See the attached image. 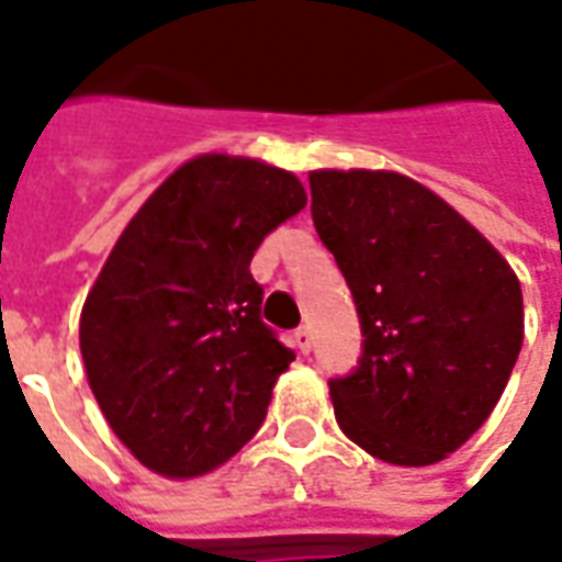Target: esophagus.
I'll return each instance as SVG.
<instances>
[{
  "mask_svg": "<svg viewBox=\"0 0 562 562\" xmlns=\"http://www.w3.org/2000/svg\"><path fill=\"white\" fill-rule=\"evenodd\" d=\"M294 346H297V349H301V352H310V349H313V330L306 328H297L294 330Z\"/></svg>",
  "mask_w": 562,
  "mask_h": 562,
  "instance_id": "esophagus-1",
  "label": "esophagus"
}]
</instances>
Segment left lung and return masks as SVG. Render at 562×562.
<instances>
[{
  "label": "left lung",
  "mask_w": 562,
  "mask_h": 562,
  "mask_svg": "<svg viewBox=\"0 0 562 562\" xmlns=\"http://www.w3.org/2000/svg\"><path fill=\"white\" fill-rule=\"evenodd\" d=\"M310 192L364 334L358 370L328 382L337 424L385 463H439L487 422L518 361V277L406 173L318 168Z\"/></svg>",
  "instance_id": "8db88e82"
}]
</instances>
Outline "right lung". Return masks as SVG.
Returning <instances> with one entry per match:
<instances>
[{"instance_id":"obj_1","label":"right lung","mask_w":562,"mask_h":562,"mask_svg":"<svg viewBox=\"0 0 562 562\" xmlns=\"http://www.w3.org/2000/svg\"><path fill=\"white\" fill-rule=\"evenodd\" d=\"M306 207L249 156L183 161L128 220L80 310V355L116 439L165 479H198L252 439L294 361L261 322L256 249Z\"/></svg>"}]
</instances>
